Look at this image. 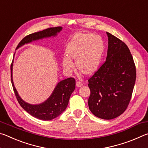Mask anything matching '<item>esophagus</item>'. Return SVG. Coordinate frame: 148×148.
Listing matches in <instances>:
<instances>
[{"label":"esophagus","mask_w":148,"mask_h":148,"mask_svg":"<svg viewBox=\"0 0 148 148\" xmlns=\"http://www.w3.org/2000/svg\"><path fill=\"white\" fill-rule=\"evenodd\" d=\"M82 86H83V84H82L81 82H76V86L77 87H82Z\"/></svg>","instance_id":"obj_1"}]
</instances>
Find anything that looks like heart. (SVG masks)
Instances as JSON below:
<instances>
[{"mask_svg": "<svg viewBox=\"0 0 148 148\" xmlns=\"http://www.w3.org/2000/svg\"><path fill=\"white\" fill-rule=\"evenodd\" d=\"M104 50V42L101 36L93 34H79L67 46L68 56L62 58V66L65 71L71 72L74 68V64L70 58L76 59V66L82 73L92 74L101 64Z\"/></svg>", "mask_w": 148, "mask_h": 148, "instance_id": "obj_1", "label": "heart"}]
</instances>
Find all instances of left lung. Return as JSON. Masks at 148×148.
I'll use <instances>...</instances> for the list:
<instances>
[{
	"mask_svg": "<svg viewBox=\"0 0 148 148\" xmlns=\"http://www.w3.org/2000/svg\"><path fill=\"white\" fill-rule=\"evenodd\" d=\"M108 38L106 61L88 79L91 91L89 108L103 119L122 114L131 101L136 81V67L129 47L106 32Z\"/></svg>",
	"mask_w": 148,
	"mask_h": 148,
	"instance_id": "left-lung-1",
	"label": "left lung"
}]
</instances>
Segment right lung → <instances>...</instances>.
<instances>
[{"instance_id": "obj_1", "label": "right lung", "mask_w": 148, "mask_h": 148, "mask_svg": "<svg viewBox=\"0 0 148 148\" xmlns=\"http://www.w3.org/2000/svg\"><path fill=\"white\" fill-rule=\"evenodd\" d=\"M62 29V27H51L43 30L42 31L29 34L22 39L16 49H18L25 44L31 43L32 41L56 36ZM12 71L13 62L11 64V81L15 95L20 106L32 116L44 121H49L56 118L66 110L70 97L76 87V81L73 77H69L59 82L55 87L51 95L44 102L38 104H31L25 102L19 95L14 84Z\"/></svg>"}]
</instances>
